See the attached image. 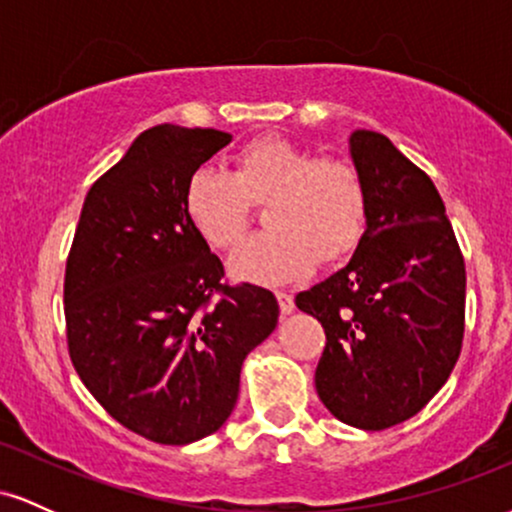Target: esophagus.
Wrapping results in <instances>:
<instances>
[{
    "label": "esophagus",
    "mask_w": 512,
    "mask_h": 512,
    "mask_svg": "<svg viewBox=\"0 0 512 512\" xmlns=\"http://www.w3.org/2000/svg\"><path fill=\"white\" fill-rule=\"evenodd\" d=\"M276 301H279V310L284 315L293 313V308H296V303H293V296L289 291H276Z\"/></svg>",
    "instance_id": "obj_1"
}]
</instances>
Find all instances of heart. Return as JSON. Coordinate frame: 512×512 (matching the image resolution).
I'll list each match as a JSON object with an SVG mask.
<instances>
[{"label": "heart", "instance_id": "1", "mask_svg": "<svg viewBox=\"0 0 512 512\" xmlns=\"http://www.w3.org/2000/svg\"><path fill=\"white\" fill-rule=\"evenodd\" d=\"M185 214L211 248L233 250L248 233L252 204H267L269 231L245 240L231 260L238 279L279 284L351 255L368 226V195L354 163L315 156L276 134L250 139L233 170L197 168L185 182Z\"/></svg>", "mask_w": 512, "mask_h": 512}]
</instances>
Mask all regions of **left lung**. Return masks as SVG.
<instances>
[{
	"instance_id": "obj_1",
	"label": "left lung",
	"mask_w": 512,
	"mask_h": 512,
	"mask_svg": "<svg viewBox=\"0 0 512 512\" xmlns=\"http://www.w3.org/2000/svg\"><path fill=\"white\" fill-rule=\"evenodd\" d=\"M351 158L368 226L344 269L296 296L325 330L315 370L344 424L383 431L419 414L460 358L464 257L436 185L385 134L358 129Z\"/></svg>"
}]
</instances>
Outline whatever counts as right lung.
<instances>
[{
    "instance_id": "add662e5",
    "label": "right lung",
    "mask_w": 512,
    "mask_h": 512,
    "mask_svg": "<svg viewBox=\"0 0 512 512\" xmlns=\"http://www.w3.org/2000/svg\"><path fill=\"white\" fill-rule=\"evenodd\" d=\"M231 142L158 125L91 185L64 272L67 346L81 383L129 431L187 445L219 431L245 356L279 305L223 264L185 214V182Z\"/></svg>"
}]
</instances>
